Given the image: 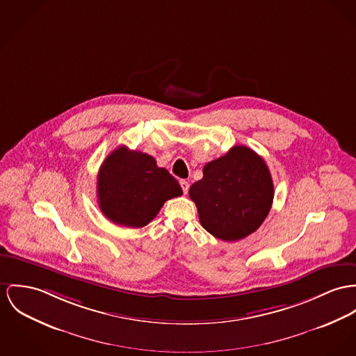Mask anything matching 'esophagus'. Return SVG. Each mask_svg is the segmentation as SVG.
I'll use <instances>...</instances> for the list:
<instances>
[{"mask_svg": "<svg viewBox=\"0 0 356 356\" xmlns=\"http://www.w3.org/2000/svg\"><path fill=\"white\" fill-rule=\"evenodd\" d=\"M180 186H181V190H183L184 193H188V190H190V183L188 181L180 180Z\"/></svg>", "mask_w": 356, "mask_h": 356, "instance_id": "34e87169", "label": "esophagus"}]
</instances>
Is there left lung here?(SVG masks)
Returning <instances> with one entry per match:
<instances>
[{
    "label": "left lung",
    "instance_id": "1",
    "mask_svg": "<svg viewBox=\"0 0 356 356\" xmlns=\"http://www.w3.org/2000/svg\"><path fill=\"white\" fill-rule=\"evenodd\" d=\"M190 197L202 226L223 241H237L256 232L267 218L274 183L266 161L246 146H233L207 163L203 179L193 183Z\"/></svg>",
    "mask_w": 356,
    "mask_h": 356
}]
</instances>
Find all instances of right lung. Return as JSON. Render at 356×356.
Returning a JSON list of instances; mask_svg holds the SVG:
<instances>
[{
  "instance_id": "obj_1",
  "label": "right lung",
  "mask_w": 356,
  "mask_h": 356,
  "mask_svg": "<svg viewBox=\"0 0 356 356\" xmlns=\"http://www.w3.org/2000/svg\"><path fill=\"white\" fill-rule=\"evenodd\" d=\"M183 195L179 181L142 152L119 146L104 160L97 175L102 213L116 225L143 227L168 199Z\"/></svg>"
}]
</instances>
